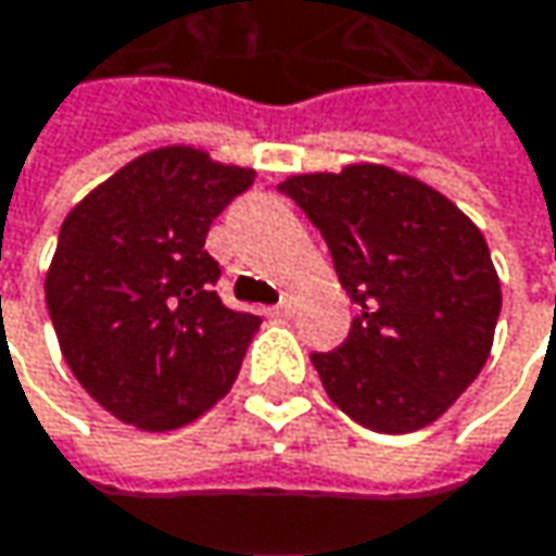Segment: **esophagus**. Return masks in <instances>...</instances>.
Masks as SVG:
<instances>
[{
  "instance_id": "1",
  "label": "esophagus",
  "mask_w": 556,
  "mask_h": 556,
  "mask_svg": "<svg viewBox=\"0 0 556 556\" xmlns=\"http://www.w3.org/2000/svg\"><path fill=\"white\" fill-rule=\"evenodd\" d=\"M292 308H295V305L286 299V302H279V305H274V308H270V315H274V318H289V315H292Z\"/></svg>"
}]
</instances>
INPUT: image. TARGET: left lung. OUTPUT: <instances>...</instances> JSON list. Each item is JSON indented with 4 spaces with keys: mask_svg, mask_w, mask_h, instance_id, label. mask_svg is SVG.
<instances>
[{
    "mask_svg": "<svg viewBox=\"0 0 556 556\" xmlns=\"http://www.w3.org/2000/svg\"><path fill=\"white\" fill-rule=\"evenodd\" d=\"M321 228L359 305L333 353H312L328 397L359 427L435 424L483 369L503 292L480 228L439 190L388 165L279 184Z\"/></svg>",
    "mask_w": 556,
    "mask_h": 556,
    "instance_id": "obj_1",
    "label": "left lung"
}]
</instances>
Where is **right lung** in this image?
<instances>
[{
    "mask_svg": "<svg viewBox=\"0 0 556 556\" xmlns=\"http://www.w3.org/2000/svg\"><path fill=\"white\" fill-rule=\"evenodd\" d=\"M254 184L193 146H162L124 165L63 219L43 295L63 359L121 424L187 427L238 379L257 315L213 292L206 231Z\"/></svg>",
    "mask_w": 556,
    "mask_h": 556,
    "instance_id": "1",
    "label": "right lung"
}]
</instances>
